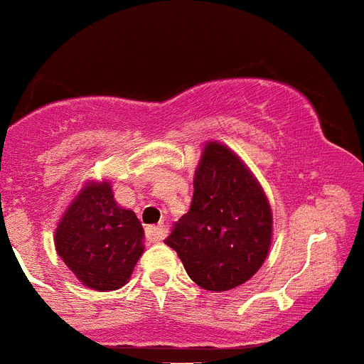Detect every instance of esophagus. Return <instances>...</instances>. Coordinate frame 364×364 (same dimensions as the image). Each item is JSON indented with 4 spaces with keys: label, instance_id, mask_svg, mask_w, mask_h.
<instances>
[{
    "label": "esophagus",
    "instance_id": "obj_1",
    "mask_svg": "<svg viewBox=\"0 0 364 364\" xmlns=\"http://www.w3.org/2000/svg\"><path fill=\"white\" fill-rule=\"evenodd\" d=\"M146 238L150 242H161L165 238V229L164 225H152V227H146Z\"/></svg>",
    "mask_w": 364,
    "mask_h": 364
}]
</instances>
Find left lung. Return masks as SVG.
<instances>
[{"label": "left lung", "mask_w": 364, "mask_h": 364, "mask_svg": "<svg viewBox=\"0 0 364 364\" xmlns=\"http://www.w3.org/2000/svg\"><path fill=\"white\" fill-rule=\"evenodd\" d=\"M272 238V206L253 171L232 149L206 141L195 169L191 208L165 243L193 283L227 292L260 269Z\"/></svg>", "instance_id": "obj_1"}]
</instances>
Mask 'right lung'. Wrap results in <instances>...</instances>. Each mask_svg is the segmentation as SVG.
Returning a JSON list of instances; mask_svg holds the SVG:
<instances>
[{
	"mask_svg": "<svg viewBox=\"0 0 364 364\" xmlns=\"http://www.w3.org/2000/svg\"><path fill=\"white\" fill-rule=\"evenodd\" d=\"M53 243L83 287L107 292L130 281L145 230L135 212L119 206L109 180H85L57 221Z\"/></svg>",
	"mask_w": 364,
	"mask_h": 364,
	"instance_id": "right-lung-1",
	"label": "right lung"
}]
</instances>
